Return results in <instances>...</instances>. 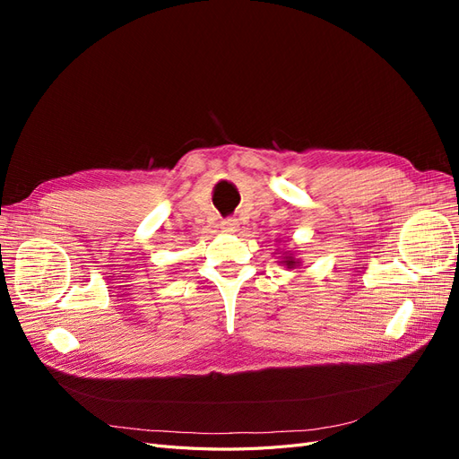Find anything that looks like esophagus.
Masks as SVG:
<instances>
[{
  "instance_id": "esophagus-1",
  "label": "esophagus",
  "mask_w": 459,
  "mask_h": 459,
  "mask_svg": "<svg viewBox=\"0 0 459 459\" xmlns=\"http://www.w3.org/2000/svg\"><path fill=\"white\" fill-rule=\"evenodd\" d=\"M221 230L224 231H228V233H233V231H238V228H239V221L235 220V218H226L224 221H221Z\"/></svg>"
}]
</instances>
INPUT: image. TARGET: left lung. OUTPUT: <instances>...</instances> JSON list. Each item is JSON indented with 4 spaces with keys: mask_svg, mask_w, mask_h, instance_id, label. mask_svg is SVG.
Returning <instances> with one entry per match:
<instances>
[{
    "mask_svg": "<svg viewBox=\"0 0 459 459\" xmlns=\"http://www.w3.org/2000/svg\"><path fill=\"white\" fill-rule=\"evenodd\" d=\"M281 262L285 264V266H287L289 270H293V268H297V266H299V260H297V258H293V256H285Z\"/></svg>",
    "mask_w": 459,
    "mask_h": 459,
    "instance_id": "obj_1",
    "label": "left lung"
}]
</instances>
